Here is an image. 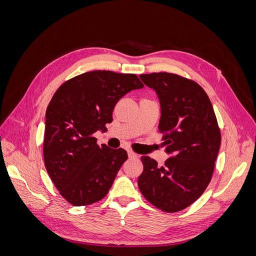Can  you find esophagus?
<instances>
[{
  "label": "esophagus",
  "mask_w": 256,
  "mask_h": 256,
  "mask_svg": "<svg viewBox=\"0 0 256 256\" xmlns=\"http://www.w3.org/2000/svg\"><path fill=\"white\" fill-rule=\"evenodd\" d=\"M128 156H129V158H136L138 157V154H136L134 152H132V150H128Z\"/></svg>",
  "instance_id": "34e87169"
}]
</instances>
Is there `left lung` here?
Segmentation results:
<instances>
[{"label": "left lung", "mask_w": 256, "mask_h": 256, "mask_svg": "<svg viewBox=\"0 0 256 256\" xmlns=\"http://www.w3.org/2000/svg\"><path fill=\"white\" fill-rule=\"evenodd\" d=\"M140 78L157 92L158 128L172 157L159 166L156 160L142 156L138 189L154 206L176 212L194 203L210 182L221 144L220 128L210 100L196 82L170 72Z\"/></svg>", "instance_id": "obj_1"}]
</instances>
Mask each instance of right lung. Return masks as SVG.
<instances>
[{"instance_id":"obj_1","label":"right lung","mask_w":256,"mask_h":256,"mask_svg":"<svg viewBox=\"0 0 256 256\" xmlns=\"http://www.w3.org/2000/svg\"><path fill=\"white\" fill-rule=\"evenodd\" d=\"M143 86L136 74L95 70L64 82L54 92L46 111L44 166L72 205H90L108 194L128 154L99 146L94 134L112 122L124 95Z\"/></svg>"}]
</instances>
